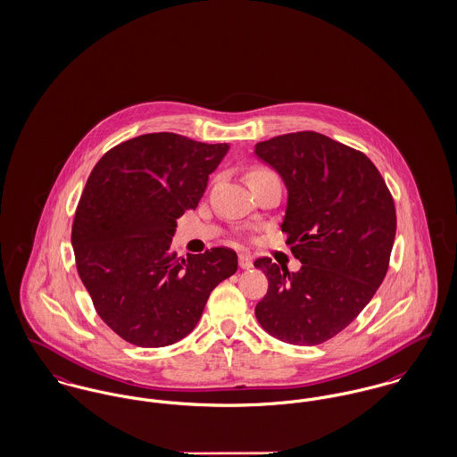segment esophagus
Segmentation results:
<instances>
[{
    "instance_id": "esophagus-1",
    "label": "esophagus",
    "mask_w": 457,
    "mask_h": 457,
    "mask_svg": "<svg viewBox=\"0 0 457 457\" xmlns=\"http://www.w3.org/2000/svg\"><path fill=\"white\" fill-rule=\"evenodd\" d=\"M238 264L242 270H250L252 268V255L250 253H240L238 255Z\"/></svg>"
}]
</instances>
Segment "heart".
<instances>
[{"mask_svg":"<svg viewBox=\"0 0 457 457\" xmlns=\"http://www.w3.org/2000/svg\"><path fill=\"white\" fill-rule=\"evenodd\" d=\"M264 172H268V170H264V169H255V170H252V172L248 174V177L259 176V174H264Z\"/></svg>","mask_w":457,"mask_h":457,"instance_id":"1","label":"heart"}]
</instances>
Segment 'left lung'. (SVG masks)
Returning a JSON list of instances; mask_svg holds the SVG:
<instances>
[{"mask_svg":"<svg viewBox=\"0 0 457 457\" xmlns=\"http://www.w3.org/2000/svg\"><path fill=\"white\" fill-rule=\"evenodd\" d=\"M255 156L280 174L288 198L281 231L301 270L270 257L255 306L261 327L288 345L315 346L346 328L385 280L396 212L385 179L360 151L316 132L255 144Z\"/></svg>","mask_w":457,"mask_h":457,"instance_id":"8db88e82","label":"left lung"}]
</instances>
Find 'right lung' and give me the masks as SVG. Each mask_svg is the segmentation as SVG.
Masks as SVG:
<instances>
[{
	"label": "right lung",
	"instance_id": "right-lung-1",
	"mask_svg": "<svg viewBox=\"0 0 457 457\" xmlns=\"http://www.w3.org/2000/svg\"><path fill=\"white\" fill-rule=\"evenodd\" d=\"M228 144L170 132L109 149L88 177L71 231L78 275L121 339L162 348L198 323L212 290L237 273V252L215 246L177 257V219L195 211Z\"/></svg>",
	"mask_w": 457,
	"mask_h": 457
}]
</instances>
